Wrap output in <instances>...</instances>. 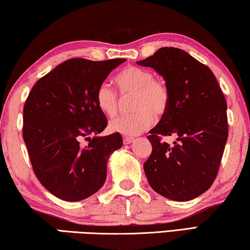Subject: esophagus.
I'll return each instance as SVG.
<instances>
[{
	"mask_svg": "<svg viewBox=\"0 0 250 250\" xmlns=\"http://www.w3.org/2000/svg\"><path fill=\"white\" fill-rule=\"evenodd\" d=\"M123 142H124L125 145H128V144H130V143L134 142V138L133 137H125L124 140H123Z\"/></svg>",
	"mask_w": 250,
	"mask_h": 250,
	"instance_id": "1",
	"label": "esophagus"
}]
</instances>
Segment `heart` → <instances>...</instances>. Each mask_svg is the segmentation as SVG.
Returning <instances> with one entry per match:
<instances>
[{"instance_id":"1","label":"heart","mask_w":250,"mask_h":250,"mask_svg":"<svg viewBox=\"0 0 250 250\" xmlns=\"http://www.w3.org/2000/svg\"><path fill=\"white\" fill-rule=\"evenodd\" d=\"M115 82L123 94H134L132 109L135 112L110 121V132L128 137L137 136L153 125L154 116L161 117L168 109L169 88L165 81L155 79L149 69L128 66L116 76ZM95 101L97 107L106 116L116 115L117 94L108 84L103 83L98 86Z\"/></svg>"}]
</instances>
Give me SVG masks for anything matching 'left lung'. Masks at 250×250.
<instances>
[{"instance_id":"8db88e82","label":"left lung","mask_w":250,"mask_h":250,"mask_svg":"<svg viewBox=\"0 0 250 250\" xmlns=\"http://www.w3.org/2000/svg\"><path fill=\"white\" fill-rule=\"evenodd\" d=\"M138 65L165 80L170 102L148 141L153 150L144 163L150 187L164 197L186 202L214 183L228 137L227 103L210 68L187 52L162 47ZM178 137L174 146L161 141Z\"/></svg>"}]
</instances>
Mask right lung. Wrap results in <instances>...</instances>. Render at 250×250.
<instances>
[{
	"mask_svg": "<svg viewBox=\"0 0 250 250\" xmlns=\"http://www.w3.org/2000/svg\"><path fill=\"white\" fill-rule=\"evenodd\" d=\"M125 61H65L36 82L28 94L23 140L36 177L57 198L79 202L104 185L108 158L121 148L123 138L117 133L97 136L107 120L97 107L95 94Z\"/></svg>",
	"mask_w": 250,
	"mask_h": 250,
	"instance_id": "add662e5",
	"label": "right lung"
}]
</instances>
